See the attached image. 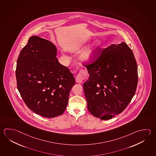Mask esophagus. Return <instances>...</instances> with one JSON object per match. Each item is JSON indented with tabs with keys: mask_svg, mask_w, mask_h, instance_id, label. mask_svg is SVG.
I'll use <instances>...</instances> for the list:
<instances>
[{
	"mask_svg": "<svg viewBox=\"0 0 156 156\" xmlns=\"http://www.w3.org/2000/svg\"><path fill=\"white\" fill-rule=\"evenodd\" d=\"M84 79V77L83 76V75H77L76 76V82L78 83H82L83 81V80Z\"/></svg>",
	"mask_w": 156,
	"mask_h": 156,
	"instance_id": "obj_1",
	"label": "esophagus"
}]
</instances>
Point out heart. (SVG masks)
Here are the masks:
<instances>
[{
	"label": "heart",
	"mask_w": 156,
	"mask_h": 156,
	"mask_svg": "<svg viewBox=\"0 0 156 156\" xmlns=\"http://www.w3.org/2000/svg\"><path fill=\"white\" fill-rule=\"evenodd\" d=\"M101 46V41L100 40H97L90 46L83 51L80 55V59L85 63L93 61L97 56Z\"/></svg>",
	"instance_id": "b5f03b06"
}]
</instances>
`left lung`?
<instances>
[{
    "label": "left lung",
    "instance_id": "left-lung-1",
    "mask_svg": "<svg viewBox=\"0 0 156 156\" xmlns=\"http://www.w3.org/2000/svg\"><path fill=\"white\" fill-rule=\"evenodd\" d=\"M84 66L89 74L83 84L89 112L104 120L121 113L135 94L138 82L132 50L123 42L112 44L94 62Z\"/></svg>",
    "mask_w": 156,
    "mask_h": 156
}]
</instances>
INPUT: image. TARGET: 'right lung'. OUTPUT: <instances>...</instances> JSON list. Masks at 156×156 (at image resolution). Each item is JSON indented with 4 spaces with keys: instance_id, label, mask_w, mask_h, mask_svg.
<instances>
[{
    "instance_id": "right-lung-1",
    "label": "right lung",
    "mask_w": 156,
    "mask_h": 156,
    "mask_svg": "<svg viewBox=\"0 0 156 156\" xmlns=\"http://www.w3.org/2000/svg\"><path fill=\"white\" fill-rule=\"evenodd\" d=\"M56 55L55 44L33 36L17 60L18 90L27 106L45 118H55L65 112L75 84L73 74L59 63Z\"/></svg>"
}]
</instances>
